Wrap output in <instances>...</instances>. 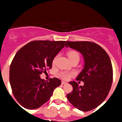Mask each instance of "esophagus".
I'll return each instance as SVG.
<instances>
[{
	"mask_svg": "<svg viewBox=\"0 0 122 122\" xmlns=\"http://www.w3.org/2000/svg\"><path fill=\"white\" fill-rule=\"evenodd\" d=\"M67 82H66V81H61V84H67Z\"/></svg>",
	"mask_w": 122,
	"mask_h": 122,
	"instance_id": "1",
	"label": "esophagus"
}]
</instances>
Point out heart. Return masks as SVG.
Listing matches in <instances>:
<instances>
[{"mask_svg":"<svg viewBox=\"0 0 122 122\" xmlns=\"http://www.w3.org/2000/svg\"><path fill=\"white\" fill-rule=\"evenodd\" d=\"M67 56L69 58L70 61H72L75 59H80V55L77 51L75 50H70L67 52ZM58 58V55L56 56L53 60V64L55 63V61ZM75 73L73 72H61L59 73V76L61 78L64 80H68L70 77L73 76Z\"/></svg>","mask_w":122,"mask_h":122,"instance_id":"1","label":"heart"}]
</instances>
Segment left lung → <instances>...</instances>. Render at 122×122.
<instances>
[{"mask_svg":"<svg viewBox=\"0 0 122 122\" xmlns=\"http://www.w3.org/2000/svg\"><path fill=\"white\" fill-rule=\"evenodd\" d=\"M66 47L77 50L84 59V69L76 77L84 82L79 86L69 82L73 87L67 98L72 105L82 111H89L102 103L111 89L113 71L109 56L99 45L89 41H67Z\"/></svg>","mask_w":122,"mask_h":122,"instance_id":"1","label":"left lung"}]
</instances>
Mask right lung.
<instances>
[{
  "instance_id": "right-lung-1",
  "label": "right lung",
  "mask_w": 122,
  "mask_h": 122,
  "mask_svg": "<svg viewBox=\"0 0 122 122\" xmlns=\"http://www.w3.org/2000/svg\"><path fill=\"white\" fill-rule=\"evenodd\" d=\"M66 41H33L15 55L10 68V82L16 100L26 109H35L46 103L61 84L57 78L46 81L40 75L51 69L52 61Z\"/></svg>"
}]
</instances>
